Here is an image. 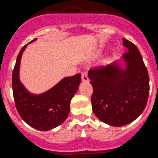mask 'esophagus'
<instances>
[{"label":"esophagus","mask_w":158,"mask_h":158,"mask_svg":"<svg viewBox=\"0 0 158 158\" xmlns=\"http://www.w3.org/2000/svg\"><path fill=\"white\" fill-rule=\"evenodd\" d=\"M81 80L84 82H89V78H88V74L86 73H81Z\"/></svg>","instance_id":"esophagus-1"}]
</instances>
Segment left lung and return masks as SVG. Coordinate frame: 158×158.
Here are the masks:
<instances>
[{
  "label": "left lung",
  "instance_id": "1",
  "mask_svg": "<svg viewBox=\"0 0 158 158\" xmlns=\"http://www.w3.org/2000/svg\"><path fill=\"white\" fill-rule=\"evenodd\" d=\"M123 41L127 48L121 58L123 64L115 61L88 71L94 115L103 123L117 127L127 125L140 115L150 91L148 72L140 52L133 43L126 39Z\"/></svg>",
  "mask_w": 158,
  "mask_h": 158
}]
</instances>
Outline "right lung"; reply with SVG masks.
<instances>
[{
    "label": "right lung",
    "instance_id": "add662e5",
    "mask_svg": "<svg viewBox=\"0 0 158 158\" xmlns=\"http://www.w3.org/2000/svg\"><path fill=\"white\" fill-rule=\"evenodd\" d=\"M28 44L22 47L16 60L12 73L13 96L21 118L30 127L47 131L62 124L68 117L70 101L77 91L81 75L77 73L64 77L48 91L42 94H32L25 88L19 78L21 59Z\"/></svg>",
    "mask_w": 158,
    "mask_h": 158
}]
</instances>
